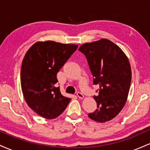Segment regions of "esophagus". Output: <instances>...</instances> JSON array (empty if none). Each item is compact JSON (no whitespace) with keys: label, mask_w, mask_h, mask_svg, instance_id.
Returning <instances> with one entry per match:
<instances>
[{"label":"esophagus","mask_w":150,"mask_h":150,"mask_svg":"<svg viewBox=\"0 0 150 150\" xmlns=\"http://www.w3.org/2000/svg\"><path fill=\"white\" fill-rule=\"evenodd\" d=\"M77 96L79 98H80V99H83V98H84V95L82 94V93L80 92H77Z\"/></svg>","instance_id":"esophagus-1"}]
</instances>
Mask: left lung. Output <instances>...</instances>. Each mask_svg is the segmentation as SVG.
Wrapping results in <instances>:
<instances>
[{"mask_svg": "<svg viewBox=\"0 0 150 150\" xmlns=\"http://www.w3.org/2000/svg\"><path fill=\"white\" fill-rule=\"evenodd\" d=\"M87 60L93 85L99 88L94 96L97 109L88 116L104 123L113 119L123 108L131 82V68L128 58L118 46L108 39L86 43L79 48Z\"/></svg>", "mask_w": 150, "mask_h": 150, "instance_id": "left-lung-1", "label": "left lung"}]
</instances>
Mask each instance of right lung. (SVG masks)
Returning a JSON list of instances; mask_svg holds the SVG:
<instances>
[{
  "label": "right lung",
  "instance_id": "1",
  "mask_svg": "<svg viewBox=\"0 0 150 150\" xmlns=\"http://www.w3.org/2000/svg\"><path fill=\"white\" fill-rule=\"evenodd\" d=\"M77 47L47 41L35 43L26 53L20 72L22 93L28 106L43 118H56L69 104L71 99L56 87V75Z\"/></svg>",
  "mask_w": 150,
  "mask_h": 150
}]
</instances>
